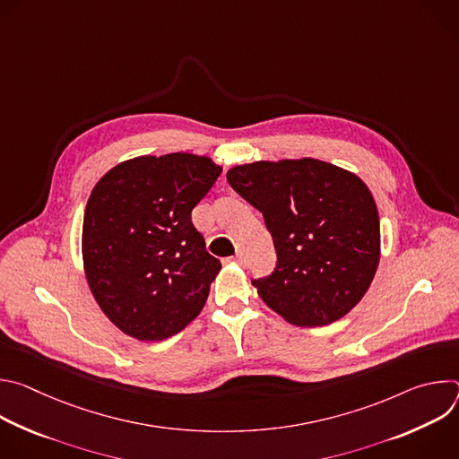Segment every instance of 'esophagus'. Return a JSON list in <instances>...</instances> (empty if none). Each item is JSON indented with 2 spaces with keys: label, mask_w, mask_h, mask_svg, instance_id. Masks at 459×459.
Listing matches in <instances>:
<instances>
[{
  "label": "esophagus",
  "mask_w": 459,
  "mask_h": 459,
  "mask_svg": "<svg viewBox=\"0 0 459 459\" xmlns=\"http://www.w3.org/2000/svg\"><path fill=\"white\" fill-rule=\"evenodd\" d=\"M234 261H236V264H241V265H243V264H245V257H243V254H238V255L234 257Z\"/></svg>",
  "instance_id": "1"
}]
</instances>
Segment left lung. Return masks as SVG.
<instances>
[{
	"label": "left lung",
	"mask_w": 459,
	"mask_h": 459,
	"mask_svg": "<svg viewBox=\"0 0 459 459\" xmlns=\"http://www.w3.org/2000/svg\"><path fill=\"white\" fill-rule=\"evenodd\" d=\"M227 181L274 239V271L252 280L273 310L292 325L323 326L359 303L377 269L379 218L356 174L303 158L239 165Z\"/></svg>",
	"instance_id": "obj_1"
}]
</instances>
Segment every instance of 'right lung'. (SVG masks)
I'll return each mask as SVG.
<instances>
[{"instance_id":"add662e5","label":"right lung","mask_w":459,"mask_h":459,"mask_svg":"<svg viewBox=\"0 0 459 459\" xmlns=\"http://www.w3.org/2000/svg\"><path fill=\"white\" fill-rule=\"evenodd\" d=\"M221 174L209 158L174 152L116 165L92 188L83 218L91 290L125 334L160 342L207 301L221 264L192 211Z\"/></svg>"}]
</instances>
